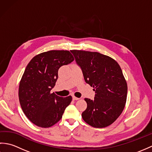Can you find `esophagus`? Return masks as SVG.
Returning a JSON list of instances; mask_svg holds the SVG:
<instances>
[{"label":"esophagus","mask_w":152,"mask_h":152,"mask_svg":"<svg viewBox=\"0 0 152 152\" xmlns=\"http://www.w3.org/2000/svg\"><path fill=\"white\" fill-rule=\"evenodd\" d=\"M72 99L74 100V101H78V100H79V99H80V98L76 97L75 96H72Z\"/></svg>","instance_id":"esophagus-1"}]
</instances>
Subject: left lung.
<instances>
[{"mask_svg": "<svg viewBox=\"0 0 152 152\" xmlns=\"http://www.w3.org/2000/svg\"><path fill=\"white\" fill-rule=\"evenodd\" d=\"M70 51L86 82L95 91L94 99H84L88 106L82 118L91 127H108L121 115L127 100V85L121 68L112 58L98 52Z\"/></svg>", "mask_w": 152, "mask_h": 152, "instance_id": "left-lung-1", "label": "left lung"}]
</instances>
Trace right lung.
I'll return each instance as SVG.
<instances>
[{"label": "right lung", "instance_id": "1", "mask_svg": "<svg viewBox=\"0 0 152 152\" xmlns=\"http://www.w3.org/2000/svg\"><path fill=\"white\" fill-rule=\"evenodd\" d=\"M66 50H51L34 57L19 83V102L27 118L38 127L53 126L62 118L72 96L61 97L51 90L58 78V70L74 61Z\"/></svg>", "mask_w": 152, "mask_h": 152}]
</instances>
